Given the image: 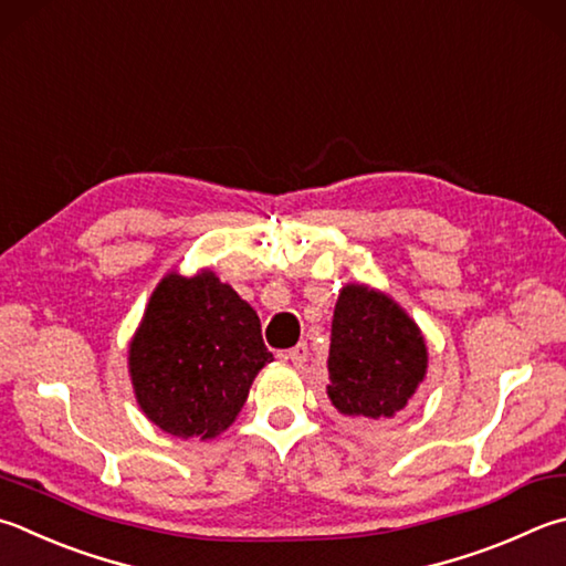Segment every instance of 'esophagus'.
I'll use <instances>...</instances> for the list:
<instances>
[{
    "label": "esophagus",
    "mask_w": 566,
    "mask_h": 566,
    "mask_svg": "<svg viewBox=\"0 0 566 566\" xmlns=\"http://www.w3.org/2000/svg\"><path fill=\"white\" fill-rule=\"evenodd\" d=\"M284 358L286 361H292L294 366H302L306 358H310V348H306V344H296L294 348H290V352H284Z\"/></svg>",
    "instance_id": "esophagus-1"
}]
</instances>
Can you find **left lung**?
Returning <instances> with one entry per match:
<instances>
[{
  "instance_id": "1",
  "label": "left lung",
  "mask_w": 566,
  "mask_h": 566,
  "mask_svg": "<svg viewBox=\"0 0 566 566\" xmlns=\"http://www.w3.org/2000/svg\"><path fill=\"white\" fill-rule=\"evenodd\" d=\"M326 396L342 416L394 418L428 374L426 336L394 296L361 282L338 292Z\"/></svg>"
}]
</instances>
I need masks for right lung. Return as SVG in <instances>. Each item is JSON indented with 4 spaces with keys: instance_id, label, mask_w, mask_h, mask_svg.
<instances>
[{
    "instance_id": "obj_1",
    "label": "right lung",
    "mask_w": 566,
    "mask_h": 566,
    "mask_svg": "<svg viewBox=\"0 0 566 566\" xmlns=\"http://www.w3.org/2000/svg\"><path fill=\"white\" fill-rule=\"evenodd\" d=\"M270 361L260 316L212 270L163 276L128 342L138 406L176 438L224 433Z\"/></svg>"
}]
</instances>
